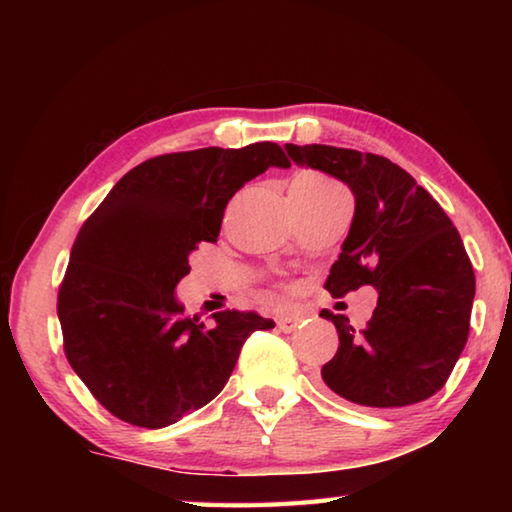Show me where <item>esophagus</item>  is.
<instances>
[{"instance_id":"esophagus-1","label":"esophagus","mask_w":512,"mask_h":512,"mask_svg":"<svg viewBox=\"0 0 512 512\" xmlns=\"http://www.w3.org/2000/svg\"><path fill=\"white\" fill-rule=\"evenodd\" d=\"M277 327H280L284 334H291L300 327V318L298 316H280L277 318Z\"/></svg>"}]
</instances>
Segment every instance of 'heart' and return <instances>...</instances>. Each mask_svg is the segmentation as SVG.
Here are the masks:
<instances>
[{
	"instance_id": "1",
	"label": "heart",
	"mask_w": 512,
	"mask_h": 512,
	"mask_svg": "<svg viewBox=\"0 0 512 512\" xmlns=\"http://www.w3.org/2000/svg\"><path fill=\"white\" fill-rule=\"evenodd\" d=\"M298 183H305V185H329V183H325V180L320 178V176H314V173H307V176H300Z\"/></svg>"
}]
</instances>
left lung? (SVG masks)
Wrapping results in <instances>:
<instances>
[{"label": "left lung", "mask_w": 512, "mask_h": 512, "mask_svg": "<svg viewBox=\"0 0 512 512\" xmlns=\"http://www.w3.org/2000/svg\"><path fill=\"white\" fill-rule=\"evenodd\" d=\"M289 158L339 178L354 216L325 289L334 298L377 289V307L357 332L323 309L339 350L320 375L336 395L372 409L427 400L445 386L470 334L474 271L461 235L427 189L375 153L287 144Z\"/></svg>", "instance_id": "obj_1"}]
</instances>
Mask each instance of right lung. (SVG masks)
Here are the masks:
<instances>
[{
  "mask_svg": "<svg viewBox=\"0 0 512 512\" xmlns=\"http://www.w3.org/2000/svg\"><path fill=\"white\" fill-rule=\"evenodd\" d=\"M268 167H291L273 142L158 155L83 223L58 320L69 366L119 420L162 429L201 409L228 384L248 336L275 327L235 309L205 325L176 298L189 255L216 241L225 205Z\"/></svg>",
  "mask_w": 512,
  "mask_h": 512,
  "instance_id": "1",
  "label": "right lung"
}]
</instances>
